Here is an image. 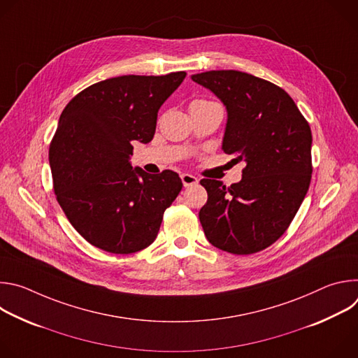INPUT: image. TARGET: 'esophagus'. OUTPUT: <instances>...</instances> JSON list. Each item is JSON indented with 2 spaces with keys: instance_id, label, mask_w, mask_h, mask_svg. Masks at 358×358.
I'll use <instances>...</instances> for the list:
<instances>
[{
  "instance_id": "1",
  "label": "esophagus",
  "mask_w": 358,
  "mask_h": 358,
  "mask_svg": "<svg viewBox=\"0 0 358 358\" xmlns=\"http://www.w3.org/2000/svg\"><path fill=\"white\" fill-rule=\"evenodd\" d=\"M181 181L184 184V187H191V185H196L198 184V178L192 174H188V173H184L181 174Z\"/></svg>"
}]
</instances>
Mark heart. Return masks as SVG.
I'll list each match as a JSON object with an SVG mask.
<instances>
[{
  "label": "heart",
  "instance_id": "b5f03b06",
  "mask_svg": "<svg viewBox=\"0 0 358 358\" xmlns=\"http://www.w3.org/2000/svg\"><path fill=\"white\" fill-rule=\"evenodd\" d=\"M198 101H202V100H198Z\"/></svg>",
  "mask_w": 358,
  "mask_h": 358
}]
</instances>
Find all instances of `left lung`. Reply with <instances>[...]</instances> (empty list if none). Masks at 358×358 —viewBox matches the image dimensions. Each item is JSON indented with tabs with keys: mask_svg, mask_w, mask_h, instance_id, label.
I'll use <instances>...</instances> for the list:
<instances>
[{
	"mask_svg": "<svg viewBox=\"0 0 358 358\" xmlns=\"http://www.w3.org/2000/svg\"><path fill=\"white\" fill-rule=\"evenodd\" d=\"M192 80L227 106L222 148L245 163L231 187L202 178L208 201L199 211L207 239L234 255H250L289 228L312 180V130L293 99L275 83L239 71H210Z\"/></svg>",
	"mask_w": 358,
	"mask_h": 358,
	"instance_id": "1",
	"label": "left lung"
}]
</instances>
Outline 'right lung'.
Returning <instances> with one entry per match:
<instances>
[{
  "instance_id": "1",
  "label": "right lung",
  "mask_w": 358,
  "mask_h": 358,
  "mask_svg": "<svg viewBox=\"0 0 358 358\" xmlns=\"http://www.w3.org/2000/svg\"><path fill=\"white\" fill-rule=\"evenodd\" d=\"M185 75L110 78L65 106L49 144V164L57 201L90 245L127 255L156 239L182 182L171 170L133 169L131 141L152 140L159 109Z\"/></svg>"
}]
</instances>
